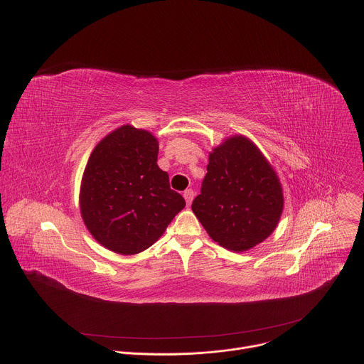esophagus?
<instances>
[{"mask_svg":"<svg viewBox=\"0 0 364 364\" xmlns=\"http://www.w3.org/2000/svg\"><path fill=\"white\" fill-rule=\"evenodd\" d=\"M184 198H186L187 205H190V204H191V201H193V198H194V191H193L191 188L186 190V191H184Z\"/></svg>","mask_w":364,"mask_h":364,"instance_id":"esophagus-1","label":"esophagus"}]
</instances>
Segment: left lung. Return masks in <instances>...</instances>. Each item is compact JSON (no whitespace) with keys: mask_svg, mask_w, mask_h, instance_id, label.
Returning a JSON list of instances; mask_svg holds the SVG:
<instances>
[{"mask_svg":"<svg viewBox=\"0 0 364 364\" xmlns=\"http://www.w3.org/2000/svg\"><path fill=\"white\" fill-rule=\"evenodd\" d=\"M284 207L281 183L264 155L245 136L213 149L191 210L220 246L243 252L265 240Z\"/></svg>","mask_w":364,"mask_h":364,"instance_id":"1","label":"left lung"}]
</instances>
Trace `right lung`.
Returning <instances> with one entry per match:
<instances>
[{"label":"right lung","instance_id":"right-lung-1","mask_svg":"<svg viewBox=\"0 0 364 364\" xmlns=\"http://www.w3.org/2000/svg\"><path fill=\"white\" fill-rule=\"evenodd\" d=\"M152 134L124 125L92 151L80 187V212L105 247L135 255L157 242L186 201L157 166Z\"/></svg>","mask_w":364,"mask_h":364}]
</instances>
